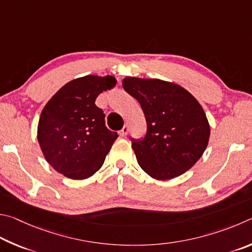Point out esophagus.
Listing matches in <instances>:
<instances>
[{"label":"esophagus","mask_w":252,"mask_h":252,"mask_svg":"<svg viewBox=\"0 0 252 252\" xmlns=\"http://www.w3.org/2000/svg\"><path fill=\"white\" fill-rule=\"evenodd\" d=\"M128 130H129V127H128V125H125L122 128V130L119 131V135L122 136V137H125V136L128 134Z\"/></svg>","instance_id":"1"}]
</instances>
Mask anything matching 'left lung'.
I'll return each instance as SVG.
<instances>
[{
	"mask_svg": "<svg viewBox=\"0 0 252 252\" xmlns=\"http://www.w3.org/2000/svg\"><path fill=\"white\" fill-rule=\"evenodd\" d=\"M123 87L146 118L143 140H133L138 165L157 180L178 177L199 160L209 142L208 119L195 97L178 84L127 76Z\"/></svg>",
	"mask_w": 252,
	"mask_h": 252,
	"instance_id": "1",
	"label": "left lung"
}]
</instances>
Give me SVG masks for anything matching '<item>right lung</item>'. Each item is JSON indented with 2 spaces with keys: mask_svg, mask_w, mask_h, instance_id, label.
<instances>
[{
  "mask_svg": "<svg viewBox=\"0 0 252 252\" xmlns=\"http://www.w3.org/2000/svg\"><path fill=\"white\" fill-rule=\"evenodd\" d=\"M110 75L75 78L61 87L39 116L37 140L46 161L65 177H92L104 164L118 135L105 126L103 109L95 105L101 92L116 85Z\"/></svg>",
  "mask_w": 252,
  "mask_h": 252,
  "instance_id": "add662e5",
  "label": "right lung"
}]
</instances>
